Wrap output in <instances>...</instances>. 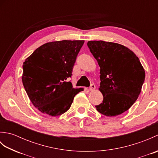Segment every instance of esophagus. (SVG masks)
<instances>
[{
	"instance_id": "34e87169",
	"label": "esophagus",
	"mask_w": 158,
	"mask_h": 158,
	"mask_svg": "<svg viewBox=\"0 0 158 158\" xmlns=\"http://www.w3.org/2000/svg\"><path fill=\"white\" fill-rule=\"evenodd\" d=\"M96 88V86L94 84H91V85H90V87L89 88L90 91H93V90H94Z\"/></svg>"
}]
</instances>
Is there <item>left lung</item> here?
<instances>
[{
    "label": "left lung",
    "instance_id": "8db88e82",
    "mask_svg": "<svg viewBox=\"0 0 158 158\" xmlns=\"http://www.w3.org/2000/svg\"><path fill=\"white\" fill-rule=\"evenodd\" d=\"M88 46L100 68L99 90L103 101L96 108L106 116L120 115L138 98L145 81V70L135 53L122 45L91 41Z\"/></svg>",
    "mask_w": 158,
    "mask_h": 158
}]
</instances>
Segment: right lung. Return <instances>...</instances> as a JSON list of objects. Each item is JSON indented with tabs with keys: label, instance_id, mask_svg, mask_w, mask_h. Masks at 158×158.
I'll return each mask as SVG.
<instances>
[{
	"label": "right lung",
	"instance_id": "1",
	"mask_svg": "<svg viewBox=\"0 0 158 158\" xmlns=\"http://www.w3.org/2000/svg\"><path fill=\"white\" fill-rule=\"evenodd\" d=\"M84 41L49 42L39 47L23 64L22 83L32 105L42 113L58 116L71 106L83 88H73L71 77Z\"/></svg>",
	"mask_w": 158,
	"mask_h": 158
}]
</instances>
